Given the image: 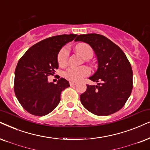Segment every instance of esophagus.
Wrapping results in <instances>:
<instances>
[{"instance_id":"obj_1","label":"esophagus","mask_w":150,"mask_h":150,"mask_svg":"<svg viewBox=\"0 0 150 150\" xmlns=\"http://www.w3.org/2000/svg\"><path fill=\"white\" fill-rule=\"evenodd\" d=\"M77 83L74 82V81H70V85H71V86H74V85H75Z\"/></svg>"}]
</instances>
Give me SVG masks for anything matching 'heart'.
<instances>
[{
  "label": "heart",
  "mask_w": 150,
  "mask_h": 150,
  "mask_svg": "<svg viewBox=\"0 0 150 150\" xmlns=\"http://www.w3.org/2000/svg\"><path fill=\"white\" fill-rule=\"evenodd\" d=\"M75 50L84 59H89L93 55V50L90 45L84 43H81L75 46ZM69 59V50L67 48H63L59 52L57 60L60 66H64L67 64ZM89 74V69L86 66L81 67H71L66 71L65 76L71 81H78L83 77Z\"/></svg>",
  "instance_id": "heart-1"
}]
</instances>
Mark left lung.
I'll return each mask as SVG.
<instances>
[{
  "label": "left lung",
  "mask_w": 150,
  "mask_h": 150,
  "mask_svg": "<svg viewBox=\"0 0 150 150\" xmlns=\"http://www.w3.org/2000/svg\"><path fill=\"white\" fill-rule=\"evenodd\" d=\"M75 41L88 43L94 50L98 69L89 79L97 85H86L80 96L81 104L97 115H109L122 109L133 88V72L121 49L105 36L98 34L78 35Z\"/></svg>",
  "instance_id": "left-lung-1"
}]
</instances>
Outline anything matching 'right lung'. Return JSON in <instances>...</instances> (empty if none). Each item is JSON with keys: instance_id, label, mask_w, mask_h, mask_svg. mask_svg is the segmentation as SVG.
Masks as SVG:
<instances>
[{"instance_id": "obj_1", "label": "right lung", "mask_w": 150, "mask_h": 150, "mask_svg": "<svg viewBox=\"0 0 150 150\" xmlns=\"http://www.w3.org/2000/svg\"><path fill=\"white\" fill-rule=\"evenodd\" d=\"M75 34L49 37L36 43L26 51L17 64L14 74L16 98L28 112L43 116L55 109L62 91L69 82L60 78L54 84L48 76L58 69L59 52L66 43L77 37Z\"/></svg>"}]
</instances>
